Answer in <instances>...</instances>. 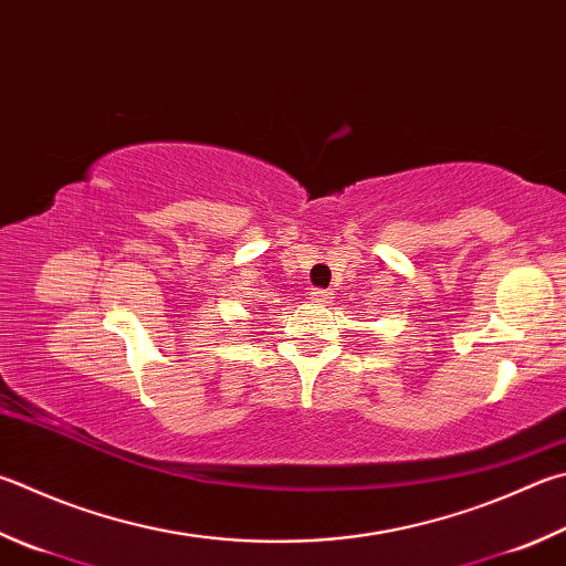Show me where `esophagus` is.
Listing matches in <instances>:
<instances>
[{
	"instance_id": "obj_1",
	"label": "esophagus",
	"mask_w": 566,
	"mask_h": 566,
	"mask_svg": "<svg viewBox=\"0 0 566 566\" xmlns=\"http://www.w3.org/2000/svg\"><path fill=\"white\" fill-rule=\"evenodd\" d=\"M310 300H312L314 304H328V300H332V292L314 290V292H310Z\"/></svg>"
}]
</instances>
